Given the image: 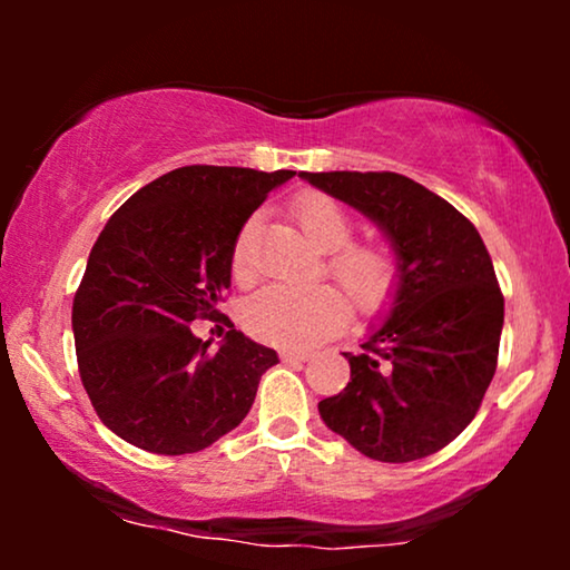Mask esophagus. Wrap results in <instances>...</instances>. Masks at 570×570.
<instances>
[{
	"label": "esophagus",
	"mask_w": 570,
	"mask_h": 570,
	"mask_svg": "<svg viewBox=\"0 0 570 570\" xmlns=\"http://www.w3.org/2000/svg\"><path fill=\"white\" fill-rule=\"evenodd\" d=\"M279 357H283L285 363H306L311 353H306V350H291V347H283L279 350Z\"/></svg>",
	"instance_id": "obj_1"
}]
</instances>
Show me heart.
<instances>
[{"mask_svg":"<svg viewBox=\"0 0 570 570\" xmlns=\"http://www.w3.org/2000/svg\"><path fill=\"white\" fill-rule=\"evenodd\" d=\"M311 244L326 254V275L348 295L357 314H376L384 308L400 283V259L384 244H350L355 223L326 194L303 191L293 202ZM256 217L240 228L233 246V277L252 283L256 275ZM347 322V302L337 287L326 283L269 285L254 293L244 306V326L256 340L283 347H311L330 337Z\"/></svg>","mask_w":570,"mask_h":570,"instance_id":"obj_1","label":"heart"}]
</instances>
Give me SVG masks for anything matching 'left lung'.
Returning <instances> with one entry per match:
<instances>
[{"mask_svg":"<svg viewBox=\"0 0 570 570\" xmlns=\"http://www.w3.org/2000/svg\"><path fill=\"white\" fill-rule=\"evenodd\" d=\"M301 178L371 217L400 259L392 311L361 353H345L347 386L318 402V415L379 462L431 456L472 423L493 381L503 330L493 259L456 207L407 176Z\"/></svg>","mask_w":570,"mask_h":570,"instance_id":"8db88e82","label":"left lung"}]
</instances>
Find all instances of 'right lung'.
I'll return each mask as SVG.
<instances>
[{
	"label": "right lung",
	"mask_w": 570,
	"mask_h": 570,
	"mask_svg": "<svg viewBox=\"0 0 570 570\" xmlns=\"http://www.w3.org/2000/svg\"><path fill=\"white\" fill-rule=\"evenodd\" d=\"M293 170L184 166L124 202L92 246L72 303L77 368L106 428L153 454H194L252 410L272 347L230 330L220 350L191 334L217 316L244 223Z\"/></svg>",
	"instance_id": "right-lung-1"
}]
</instances>
